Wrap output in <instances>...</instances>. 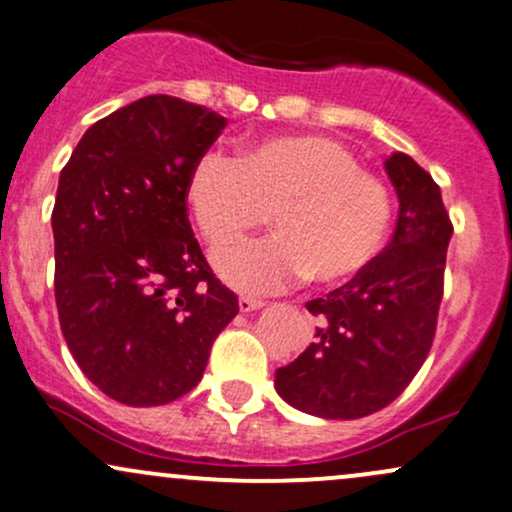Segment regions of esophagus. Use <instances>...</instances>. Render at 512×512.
I'll return each mask as SVG.
<instances>
[{
    "label": "esophagus",
    "mask_w": 512,
    "mask_h": 512,
    "mask_svg": "<svg viewBox=\"0 0 512 512\" xmlns=\"http://www.w3.org/2000/svg\"><path fill=\"white\" fill-rule=\"evenodd\" d=\"M263 306V299H256V297H239V311H256V309H261Z\"/></svg>",
    "instance_id": "1"
}]
</instances>
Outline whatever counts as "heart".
Masks as SVG:
<instances>
[{"label": "heart", "mask_w": 512, "mask_h": 512, "mask_svg": "<svg viewBox=\"0 0 512 512\" xmlns=\"http://www.w3.org/2000/svg\"><path fill=\"white\" fill-rule=\"evenodd\" d=\"M186 191L213 249L242 242L273 210L278 234L218 256L222 278L246 292L306 275L323 285L352 278L383 249L393 220L386 182L340 141L316 134L261 138L242 158L210 148Z\"/></svg>", "instance_id": "obj_1"}]
</instances>
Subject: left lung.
Here are the masks:
<instances>
[{
  "mask_svg": "<svg viewBox=\"0 0 512 512\" xmlns=\"http://www.w3.org/2000/svg\"><path fill=\"white\" fill-rule=\"evenodd\" d=\"M386 172L400 198L393 239L350 282L306 302L318 318L314 342L275 374L282 400L323 419L383 410L434 345L453 222L410 155H390Z\"/></svg>",
  "mask_w": 512,
  "mask_h": 512,
  "instance_id": "8db88e82",
  "label": "left lung"
}]
</instances>
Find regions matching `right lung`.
I'll list each match as a JSON object with an SVG mask.
<instances>
[{
  "label": "right lung",
  "mask_w": 512,
  "mask_h": 512,
  "mask_svg": "<svg viewBox=\"0 0 512 512\" xmlns=\"http://www.w3.org/2000/svg\"><path fill=\"white\" fill-rule=\"evenodd\" d=\"M225 126L203 105L148 95L90 126L59 174V326L83 374L122 405H165L196 388L239 311L186 213L191 167Z\"/></svg>",
  "instance_id": "1"
}]
</instances>
